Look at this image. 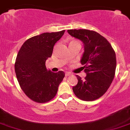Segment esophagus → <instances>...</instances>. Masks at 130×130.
<instances>
[{
    "instance_id": "obj_1",
    "label": "esophagus",
    "mask_w": 130,
    "mask_h": 130,
    "mask_svg": "<svg viewBox=\"0 0 130 130\" xmlns=\"http://www.w3.org/2000/svg\"><path fill=\"white\" fill-rule=\"evenodd\" d=\"M65 75H66V76H71V75H72V73H71L70 72H66V73H65Z\"/></svg>"
}]
</instances>
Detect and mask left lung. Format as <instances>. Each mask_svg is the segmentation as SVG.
Masks as SVG:
<instances>
[{
  "instance_id": "8db88e82",
  "label": "left lung",
  "mask_w": 130,
  "mask_h": 130,
  "mask_svg": "<svg viewBox=\"0 0 130 130\" xmlns=\"http://www.w3.org/2000/svg\"><path fill=\"white\" fill-rule=\"evenodd\" d=\"M69 35L83 43L84 52L80 60L87 75H76L78 83L72 89L75 95L86 101H94L107 91L115 77L116 53L111 44L97 32L87 29H69Z\"/></svg>"
}]
</instances>
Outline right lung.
Returning a JSON list of instances; mask_svg holds the SVG:
<instances>
[{
	"instance_id": "add662e5",
	"label": "right lung",
	"mask_w": 130,
	"mask_h": 130,
	"mask_svg": "<svg viewBox=\"0 0 130 130\" xmlns=\"http://www.w3.org/2000/svg\"><path fill=\"white\" fill-rule=\"evenodd\" d=\"M65 30L44 32L24 42L15 60V72L21 88L33 101L44 103L55 96L65 73L48 70L46 60L51 57L55 44L63 35Z\"/></svg>"
}]
</instances>
